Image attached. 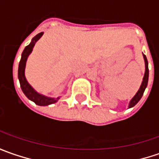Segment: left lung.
<instances>
[{
    "label": "left lung",
    "mask_w": 159,
    "mask_h": 159,
    "mask_svg": "<svg viewBox=\"0 0 159 159\" xmlns=\"http://www.w3.org/2000/svg\"><path fill=\"white\" fill-rule=\"evenodd\" d=\"M143 59H144V62H145V73L144 76H143V82H142V84L140 86V89L138 90V91L136 92V94L134 95V98L130 100L129 105V108L130 107H134L139 100L141 99V98L143 95V92H144L145 89L147 87V84H148V80H149V68H148V61H147V58L143 54Z\"/></svg>",
    "instance_id": "obj_1"
}]
</instances>
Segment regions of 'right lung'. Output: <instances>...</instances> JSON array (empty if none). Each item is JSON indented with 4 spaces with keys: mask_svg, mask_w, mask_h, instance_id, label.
Segmentation results:
<instances>
[{
    "mask_svg": "<svg viewBox=\"0 0 159 159\" xmlns=\"http://www.w3.org/2000/svg\"><path fill=\"white\" fill-rule=\"evenodd\" d=\"M42 35H43V32H40L38 35H36L32 39L30 45H28L25 47V50L22 52V56H21L19 66H18V79H19L21 89L23 90V92L25 93V96L27 97L30 100L34 102L38 106H48V105L54 104L55 102H57L58 99L60 98V97L54 98H49V97H46L39 94L30 86V84L27 82L25 75V65H26L27 58L32 51L33 47L35 46V43L41 38Z\"/></svg>",
    "mask_w": 159,
    "mask_h": 159,
    "instance_id": "obj_1",
    "label": "right lung"
}]
</instances>
